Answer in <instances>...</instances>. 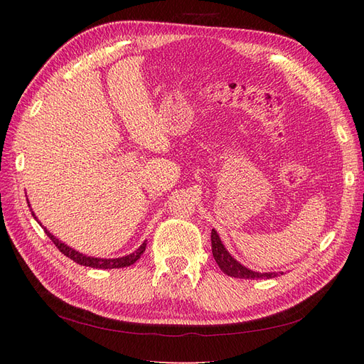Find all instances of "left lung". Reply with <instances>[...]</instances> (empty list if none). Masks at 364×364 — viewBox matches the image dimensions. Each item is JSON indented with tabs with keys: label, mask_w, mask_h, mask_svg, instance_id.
Listing matches in <instances>:
<instances>
[{
	"label": "left lung",
	"mask_w": 364,
	"mask_h": 364,
	"mask_svg": "<svg viewBox=\"0 0 364 364\" xmlns=\"http://www.w3.org/2000/svg\"><path fill=\"white\" fill-rule=\"evenodd\" d=\"M211 246H213V255H214L215 262L218 264V267L228 274V277L240 278V279H270V278H274L279 274L277 272H266V273L253 272V270L247 269L246 266H243V264L238 262L226 250V247L223 246L222 240H220L215 229H213V232H211Z\"/></svg>",
	"instance_id": "1"
}]
</instances>
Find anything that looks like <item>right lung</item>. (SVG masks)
Instances as JSON below:
<instances>
[{
	"instance_id": "obj_1",
	"label": "right lung",
	"mask_w": 364,
	"mask_h": 364,
	"mask_svg": "<svg viewBox=\"0 0 364 364\" xmlns=\"http://www.w3.org/2000/svg\"><path fill=\"white\" fill-rule=\"evenodd\" d=\"M28 203V202H27ZM30 206V205H28ZM33 214V213H31ZM33 217H35V214H33ZM36 218V217H35ZM38 220V218H36ZM43 230H46V234L50 237V240L53 241L54 245H56V247L63 253L65 257H68L70 259H73L74 262L80 264V266H86V267H92V269H121V267H129L132 266V264L136 262L139 259V257L144 253L146 250V246H147V241H144L134 253H130V255H126V257H121V258H94V257H86L83 255V253L74 250L73 247L67 246L65 243H62V241L59 238H56L54 235H51L48 230L43 228Z\"/></svg>"
}]
</instances>
